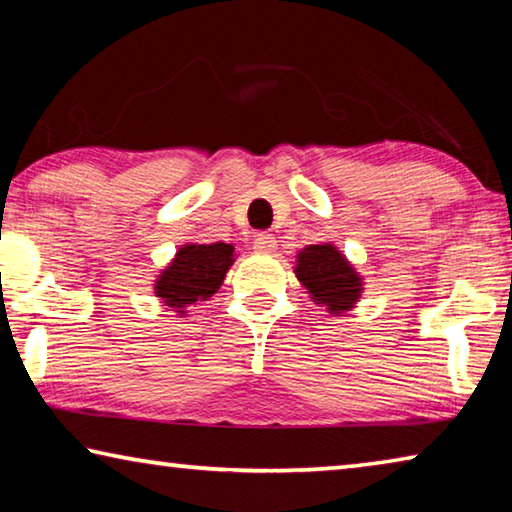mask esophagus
Listing matches in <instances>:
<instances>
[{"label":"esophagus","mask_w":512,"mask_h":512,"mask_svg":"<svg viewBox=\"0 0 512 512\" xmlns=\"http://www.w3.org/2000/svg\"><path fill=\"white\" fill-rule=\"evenodd\" d=\"M275 246L277 241L273 235H268V232H259L255 237V250H259V253H273Z\"/></svg>","instance_id":"obj_1"}]
</instances>
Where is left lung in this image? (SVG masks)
Instances as JSON below:
<instances>
[{
  "instance_id": "8db88e82",
  "label": "left lung",
  "mask_w": 512,
  "mask_h": 512,
  "mask_svg": "<svg viewBox=\"0 0 512 512\" xmlns=\"http://www.w3.org/2000/svg\"><path fill=\"white\" fill-rule=\"evenodd\" d=\"M298 280L305 284L311 298L325 305L332 314H343L357 302L361 280L354 268L334 246H309L298 255Z\"/></svg>"
}]
</instances>
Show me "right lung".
Segmentation results:
<instances>
[{
  "mask_svg": "<svg viewBox=\"0 0 512 512\" xmlns=\"http://www.w3.org/2000/svg\"><path fill=\"white\" fill-rule=\"evenodd\" d=\"M232 253L235 248L221 244V241L219 244L183 246L171 266L160 275L155 293L173 309H187L194 307L196 302L212 298L232 264Z\"/></svg>",
  "mask_w": 512,
  "mask_h": 512,
  "instance_id": "1",
  "label": "right lung"
}]
</instances>
